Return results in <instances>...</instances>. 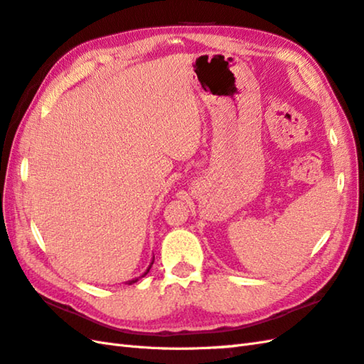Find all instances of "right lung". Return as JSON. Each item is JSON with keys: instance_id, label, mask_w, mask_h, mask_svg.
Wrapping results in <instances>:
<instances>
[{"instance_id": "obj_1", "label": "right lung", "mask_w": 364, "mask_h": 364, "mask_svg": "<svg viewBox=\"0 0 364 364\" xmlns=\"http://www.w3.org/2000/svg\"><path fill=\"white\" fill-rule=\"evenodd\" d=\"M151 264H154V262H151ZM151 264H150V265H149V268H147V272H146V273H144V274H142V276H141V277H144V276H146V274H147V273H149V269H150V268H151ZM136 281H138V279H133V281H129V285H132V284H134V282H136Z\"/></svg>"}]
</instances>
